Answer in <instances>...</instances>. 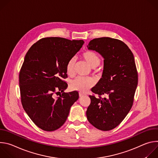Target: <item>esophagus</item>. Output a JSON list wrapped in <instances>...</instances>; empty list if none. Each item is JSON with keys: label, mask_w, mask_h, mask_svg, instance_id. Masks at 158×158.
Returning a JSON list of instances; mask_svg holds the SVG:
<instances>
[{"label": "esophagus", "mask_w": 158, "mask_h": 158, "mask_svg": "<svg viewBox=\"0 0 158 158\" xmlns=\"http://www.w3.org/2000/svg\"><path fill=\"white\" fill-rule=\"evenodd\" d=\"M79 97H82V96H84L85 94H84V93H79Z\"/></svg>", "instance_id": "obj_1"}]
</instances>
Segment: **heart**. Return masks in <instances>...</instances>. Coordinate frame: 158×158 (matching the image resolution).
I'll return each mask as SVG.
<instances>
[{"label": "heart", "mask_w": 158, "mask_h": 158, "mask_svg": "<svg viewBox=\"0 0 158 158\" xmlns=\"http://www.w3.org/2000/svg\"><path fill=\"white\" fill-rule=\"evenodd\" d=\"M82 57L91 66L92 68L96 67L101 62V59L98 54L92 51H87L82 54ZM76 59L74 57L70 58L65 65V71L70 77L74 76V67ZM95 84V80L91 77H77L70 84V87L73 91H78L81 93H85L92 87Z\"/></svg>", "instance_id": "obj_1"}]
</instances>
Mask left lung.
Wrapping results in <instances>:
<instances>
[{"mask_svg":"<svg viewBox=\"0 0 158 158\" xmlns=\"http://www.w3.org/2000/svg\"><path fill=\"white\" fill-rule=\"evenodd\" d=\"M87 48L98 52L104 60L102 78L91 89L98 97L89 96L87 119L97 129L109 131L124 120L132 106L138 82L134 57L127 45L116 39H94Z\"/></svg>","mask_w":158,"mask_h":158,"instance_id":"8db88e82","label":"left lung"}]
</instances>
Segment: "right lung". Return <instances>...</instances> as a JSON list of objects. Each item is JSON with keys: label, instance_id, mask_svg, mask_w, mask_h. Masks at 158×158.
<instances>
[{"label": "right lung", "instance_id": "right-lung-1", "mask_svg": "<svg viewBox=\"0 0 158 158\" xmlns=\"http://www.w3.org/2000/svg\"><path fill=\"white\" fill-rule=\"evenodd\" d=\"M83 40L45 37L27 51L19 76L21 102L26 113L39 128L53 131L65 122L77 91L63 93L67 84L65 65L80 50ZM62 92L57 99L55 94Z\"/></svg>", "mask_w": 158, "mask_h": 158}]
</instances>
